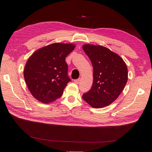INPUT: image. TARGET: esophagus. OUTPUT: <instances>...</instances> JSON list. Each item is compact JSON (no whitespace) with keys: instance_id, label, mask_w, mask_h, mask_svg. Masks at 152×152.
<instances>
[{"instance_id":"1","label":"esophagus","mask_w":152,"mask_h":152,"mask_svg":"<svg viewBox=\"0 0 152 152\" xmlns=\"http://www.w3.org/2000/svg\"><path fill=\"white\" fill-rule=\"evenodd\" d=\"M79 82H80V79H76V80H74V82H75V84H79Z\"/></svg>"}]
</instances>
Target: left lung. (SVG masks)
Returning <instances> with one entry per match:
<instances>
[{
  "label": "left lung",
  "mask_w": 152,
  "mask_h": 152,
  "mask_svg": "<svg viewBox=\"0 0 152 152\" xmlns=\"http://www.w3.org/2000/svg\"><path fill=\"white\" fill-rule=\"evenodd\" d=\"M93 67V83L82 98L94 108L108 106L116 100L128 79L127 67L123 59L102 45L82 46Z\"/></svg>",
  "instance_id": "left-lung-1"
}]
</instances>
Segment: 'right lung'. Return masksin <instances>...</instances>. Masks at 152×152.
Instances as JSON below:
<instances>
[{"label": "right lung", "mask_w": 152, "mask_h": 152, "mask_svg": "<svg viewBox=\"0 0 152 152\" xmlns=\"http://www.w3.org/2000/svg\"><path fill=\"white\" fill-rule=\"evenodd\" d=\"M73 44L53 43L37 50L26 61L24 78L31 95L49 103L60 98L71 81L65 58L75 49Z\"/></svg>", "instance_id": "obj_1"}]
</instances>
